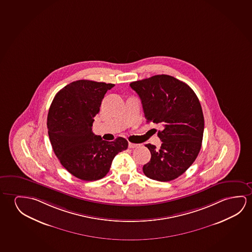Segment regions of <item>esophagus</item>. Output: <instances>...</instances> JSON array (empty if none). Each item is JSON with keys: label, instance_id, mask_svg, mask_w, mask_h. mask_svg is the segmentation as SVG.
I'll use <instances>...</instances> for the list:
<instances>
[{"label": "esophagus", "instance_id": "1", "mask_svg": "<svg viewBox=\"0 0 252 252\" xmlns=\"http://www.w3.org/2000/svg\"><path fill=\"white\" fill-rule=\"evenodd\" d=\"M140 146L139 144H134V143H129L128 144V147L129 148H135V147H138Z\"/></svg>", "mask_w": 252, "mask_h": 252}]
</instances>
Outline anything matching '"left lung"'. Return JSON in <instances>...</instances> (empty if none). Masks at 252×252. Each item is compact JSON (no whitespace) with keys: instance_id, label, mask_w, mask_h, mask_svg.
Instances as JSON below:
<instances>
[{"instance_id":"left-lung-1","label":"left lung","mask_w":252,"mask_h":252,"mask_svg":"<svg viewBox=\"0 0 252 252\" xmlns=\"http://www.w3.org/2000/svg\"><path fill=\"white\" fill-rule=\"evenodd\" d=\"M130 86L140 97L147 122L164 126L158 132L162 141L159 150L145 145L151 159L144 165V174L159 182L174 180L193 164L201 149L204 117L200 101L189 85L164 74Z\"/></svg>"}]
</instances>
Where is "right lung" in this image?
I'll return each mask as SVG.
<instances>
[{
    "instance_id": "add662e5",
    "label": "right lung",
    "mask_w": 252,
    "mask_h": 252,
    "mask_svg": "<svg viewBox=\"0 0 252 252\" xmlns=\"http://www.w3.org/2000/svg\"><path fill=\"white\" fill-rule=\"evenodd\" d=\"M113 84L78 80L60 90L47 118L48 134L55 155L69 173L83 181L105 177L112 159L127 149V140L119 137L105 141L93 132V120Z\"/></svg>"
}]
</instances>
